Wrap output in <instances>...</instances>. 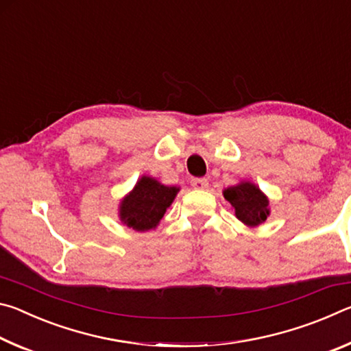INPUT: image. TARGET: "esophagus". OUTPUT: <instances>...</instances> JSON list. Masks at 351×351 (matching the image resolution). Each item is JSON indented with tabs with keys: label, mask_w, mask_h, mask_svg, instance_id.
Segmentation results:
<instances>
[{
	"label": "esophagus",
	"mask_w": 351,
	"mask_h": 351,
	"mask_svg": "<svg viewBox=\"0 0 351 351\" xmlns=\"http://www.w3.org/2000/svg\"><path fill=\"white\" fill-rule=\"evenodd\" d=\"M190 184H192V187L197 190H204L209 187V181H207L206 178H193V180L190 181Z\"/></svg>",
	"instance_id": "1"
}]
</instances>
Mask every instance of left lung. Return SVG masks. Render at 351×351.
Listing matches in <instances>:
<instances>
[{"instance_id": "left-lung-1", "label": "left lung", "mask_w": 351, "mask_h": 351, "mask_svg": "<svg viewBox=\"0 0 351 351\" xmlns=\"http://www.w3.org/2000/svg\"><path fill=\"white\" fill-rule=\"evenodd\" d=\"M223 197L232 206L235 217L249 228H257L269 217V199L257 184L240 181L223 190Z\"/></svg>"}]
</instances>
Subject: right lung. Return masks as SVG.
Instances as JSON below:
<instances>
[{"label":"right lung","instance_id":"right-lung-1","mask_svg":"<svg viewBox=\"0 0 351 351\" xmlns=\"http://www.w3.org/2000/svg\"><path fill=\"white\" fill-rule=\"evenodd\" d=\"M178 192L180 187L164 186L152 176H142L121 199L119 219L138 232L156 229Z\"/></svg>","mask_w":351,"mask_h":351}]
</instances>
